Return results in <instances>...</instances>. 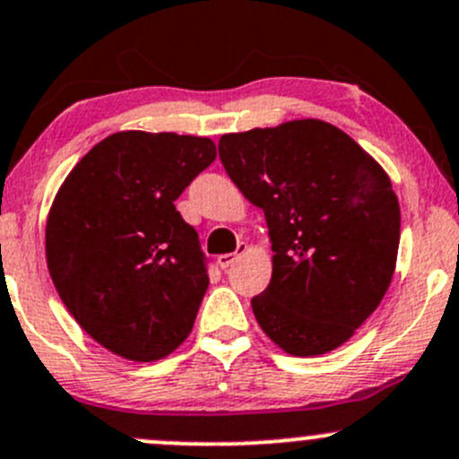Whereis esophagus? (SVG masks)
Segmentation results:
<instances>
[{
	"mask_svg": "<svg viewBox=\"0 0 459 459\" xmlns=\"http://www.w3.org/2000/svg\"><path fill=\"white\" fill-rule=\"evenodd\" d=\"M246 253V244L244 242H239V246H238V250H235V253H229V255H220V257H217V264H220V268H230L233 266L235 262H238L239 257H242V255Z\"/></svg>",
	"mask_w": 459,
	"mask_h": 459,
	"instance_id": "esophagus-1",
	"label": "esophagus"
}]
</instances>
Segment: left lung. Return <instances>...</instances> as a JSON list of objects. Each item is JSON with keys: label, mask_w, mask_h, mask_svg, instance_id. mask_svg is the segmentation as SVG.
Segmentation results:
<instances>
[{"label": "left lung", "mask_w": 459, "mask_h": 459, "mask_svg": "<svg viewBox=\"0 0 459 459\" xmlns=\"http://www.w3.org/2000/svg\"><path fill=\"white\" fill-rule=\"evenodd\" d=\"M230 180L264 211L273 277L255 318L292 356H321L354 336L392 283L400 206L385 169L316 118L224 134Z\"/></svg>", "instance_id": "8db88e82"}]
</instances>
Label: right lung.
Instances as JSON below:
<instances>
[{
  "label": "right lung",
  "instance_id": "obj_1",
  "mask_svg": "<svg viewBox=\"0 0 459 459\" xmlns=\"http://www.w3.org/2000/svg\"><path fill=\"white\" fill-rule=\"evenodd\" d=\"M215 156L211 138L116 132L56 191L48 270L76 323L116 356L152 363L189 336L209 274L173 202Z\"/></svg>",
  "mask_w": 459,
  "mask_h": 459
}]
</instances>
